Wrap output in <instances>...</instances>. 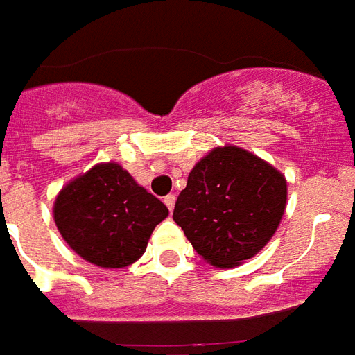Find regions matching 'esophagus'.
Wrapping results in <instances>:
<instances>
[{"mask_svg": "<svg viewBox=\"0 0 355 355\" xmlns=\"http://www.w3.org/2000/svg\"><path fill=\"white\" fill-rule=\"evenodd\" d=\"M164 205L168 206V210L172 212L173 205H175V195H166V197H164Z\"/></svg>", "mask_w": 355, "mask_h": 355, "instance_id": "obj_1", "label": "esophagus"}]
</instances>
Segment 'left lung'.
<instances>
[{
  "mask_svg": "<svg viewBox=\"0 0 355 355\" xmlns=\"http://www.w3.org/2000/svg\"><path fill=\"white\" fill-rule=\"evenodd\" d=\"M283 173L233 145L210 150L187 178L173 222L198 256L216 268H233L258 254L285 214Z\"/></svg>",
  "mask_w": 355,
  "mask_h": 355,
  "instance_id": "left-lung-1",
  "label": "left lung"
}]
</instances>
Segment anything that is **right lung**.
I'll return each mask as SVG.
<instances>
[{"label": "right lung", "mask_w": 355, "mask_h": 355, "mask_svg": "<svg viewBox=\"0 0 355 355\" xmlns=\"http://www.w3.org/2000/svg\"><path fill=\"white\" fill-rule=\"evenodd\" d=\"M53 214L62 239L84 260L125 268L145 252L168 208L122 166L109 162L93 166L62 187Z\"/></svg>", "instance_id": "right-lung-1"}]
</instances>
